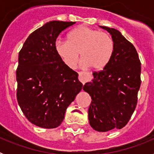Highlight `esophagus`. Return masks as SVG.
<instances>
[{
    "mask_svg": "<svg viewBox=\"0 0 154 154\" xmlns=\"http://www.w3.org/2000/svg\"><path fill=\"white\" fill-rule=\"evenodd\" d=\"M92 78V75L89 72H79V80L83 85L86 82L89 81Z\"/></svg>",
    "mask_w": 154,
    "mask_h": 154,
    "instance_id": "34e87169",
    "label": "esophagus"
}]
</instances>
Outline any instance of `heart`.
I'll use <instances>...</instances> for the list:
<instances>
[{
    "instance_id": "obj_1",
    "label": "heart",
    "mask_w": 154,
    "mask_h": 154,
    "mask_svg": "<svg viewBox=\"0 0 154 154\" xmlns=\"http://www.w3.org/2000/svg\"><path fill=\"white\" fill-rule=\"evenodd\" d=\"M112 37L105 32L79 25L68 34L67 42L57 41L55 49L66 66L73 69L79 59L85 67L99 71L110 62L114 52Z\"/></svg>"
}]
</instances>
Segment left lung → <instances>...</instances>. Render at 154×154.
Here are the masks:
<instances>
[{
  "label": "left lung",
  "mask_w": 154,
  "mask_h": 154,
  "mask_svg": "<svg viewBox=\"0 0 154 154\" xmlns=\"http://www.w3.org/2000/svg\"><path fill=\"white\" fill-rule=\"evenodd\" d=\"M99 27L112 35L113 55L103 70L93 72L94 79L83 89L92 99L89 124L95 130L106 132L122 129L131 118L141 84V63L135 47L118 30Z\"/></svg>",
  "instance_id": "obj_1"
}]
</instances>
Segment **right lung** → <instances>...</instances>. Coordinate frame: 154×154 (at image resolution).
Masks as SVG:
<instances>
[{
    "label": "right lung",
    "instance_id": "add662e5",
    "mask_svg": "<svg viewBox=\"0 0 154 154\" xmlns=\"http://www.w3.org/2000/svg\"><path fill=\"white\" fill-rule=\"evenodd\" d=\"M75 23H46L28 36L19 51L17 103L25 117L39 127H58L82 89L78 73L64 64L55 49L59 34Z\"/></svg>",
    "mask_w": 154,
    "mask_h": 154
}]
</instances>
